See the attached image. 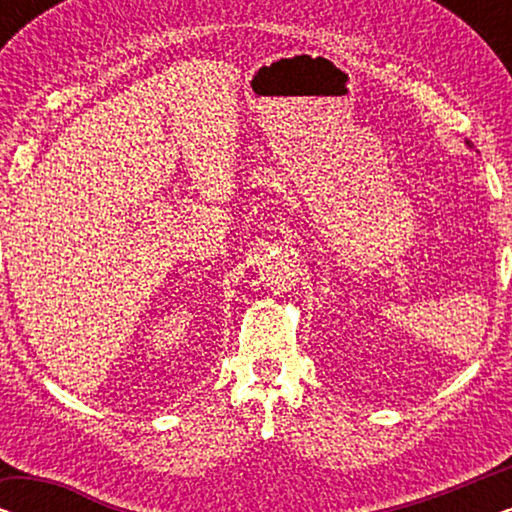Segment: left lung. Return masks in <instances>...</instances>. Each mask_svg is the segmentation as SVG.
Wrapping results in <instances>:
<instances>
[{
    "instance_id": "1",
    "label": "left lung",
    "mask_w": 512,
    "mask_h": 512,
    "mask_svg": "<svg viewBox=\"0 0 512 512\" xmlns=\"http://www.w3.org/2000/svg\"><path fill=\"white\" fill-rule=\"evenodd\" d=\"M466 144H468V146H473V144H471V142H466Z\"/></svg>"
}]
</instances>
